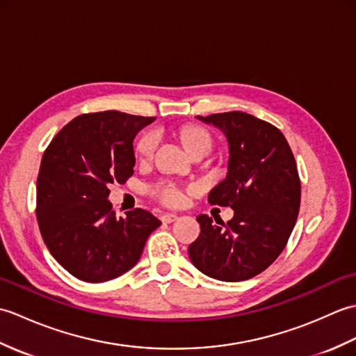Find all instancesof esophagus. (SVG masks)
<instances>
[{"instance_id": "1", "label": "esophagus", "mask_w": 356, "mask_h": 356, "mask_svg": "<svg viewBox=\"0 0 356 356\" xmlns=\"http://www.w3.org/2000/svg\"><path fill=\"white\" fill-rule=\"evenodd\" d=\"M161 218H162L163 223H172V222L177 220V216L176 214H163Z\"/></svg>"}]
</instances>
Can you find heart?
<instances>
[{"mask_svg": "<svg viewBox=\"0 0 356 356\" xmlns=\"http://www.w3.org/2000/svg\"><path fill=\"white\" fill-rule=\"evenodd\" d=\"M184 139L190 151L199 145H211L209 134L205 130H200V128H191V130H186ZM157 142H159L157 131L143 133L139 138L138 143H136V154H138V157L142 159V161L149 159L154 153ZM149 194L159 202H162L163 205H168V207H179L185 202L184 190L177 184L171 182V180H161V182H156L154 185H151Z\"/></svg>", "mask_w": 356, "mask_h": 356, "instance_id": "heart-1", "label": "heart"}]
</instances>
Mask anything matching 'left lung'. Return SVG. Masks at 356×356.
Returning <instances> with one entry per match:
<instances>
[{
  "label": "left lung",
  "mask_w": 356,
  "mask_h": 356,
  "mask_svg": "<svg viewBox=\"0 0 356 356\" xmlns=\"http://www.w3.org/2000/svg\"><path fill=\"white\" fill-rule=\"evenodd\" d=\"M197 119L228 140V172L208 202L232 208L234 217L214 225L200 214V236L188 254L205 275L243 282L269 268L291 237L301 199L297 163L283 133L259 118L228 111Z\"/></svg>",
  "instance_id": "left-lung-1"
}]
</instances>
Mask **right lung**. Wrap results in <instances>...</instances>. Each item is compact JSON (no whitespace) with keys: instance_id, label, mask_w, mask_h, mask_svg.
Listing matches in <instances>:
<instances>
[{"instance_id":"right-lung-1","label":"right lung","mask_w":356,"mask_h":356,"mask_svg":"<svg viewBox=\"0 0 356 356\" xmlns=\"http://www.w3.org/2000/svg\"><path fill=\"white\" fill-rule=\"evenodd\" d=\"M154 120L115 110L81 115L44 151L36 182L38 225L55 260L82 282L125 274L161 226L140 208L116 218L108 200V185L133 176L136 134Z\"/></svg>"}]
</instances>
